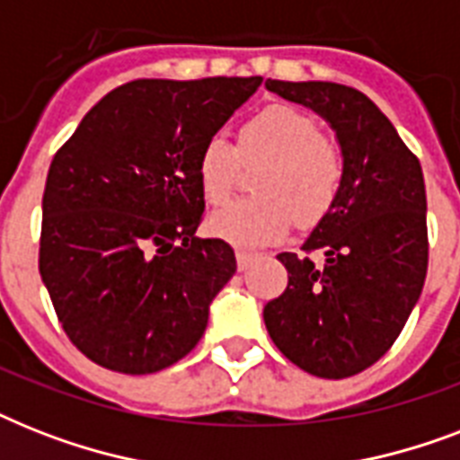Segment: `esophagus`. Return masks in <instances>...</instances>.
<instances>
[{"label": "esophagus", "instance_id": "obj_1", "mask_svg": "<svg viewBox=\"0 0 460 460\" xmlns=\"http://www.w3.org/2000/svg\"><path fill=\"white\" fill-rule=\"evenodd\" d=\"M255 258H258V255H255V252H248V251H236V262H238V270H241V272H243V270H248V267H251L252 262H255Z\"/></svg>", "mask_w": 460, "mask_h": 460}]
</instances>
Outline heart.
<instances>
[{"label":"heart","instance_id":"obj_1","mask_svg":"<svg viewBox=\"0 0 460 460\" xmlns=\"http://www.w3.org/2000/svg\"><path fill=\"white\" fill-rule=\"evenodd\" d=\"M238 157L243 164H260L252 190L245 198L217 209L209 231L241 248H260L281 238L291 222L314 224L334 205L343 176L341 150L324 138L320 126L305 111L272 104L238 128V147L224 138L205 143L198 157V183L209 205L231 198L238 179Z\"/></svg>","mask_w":460,"mask_h":460}]
</instances>
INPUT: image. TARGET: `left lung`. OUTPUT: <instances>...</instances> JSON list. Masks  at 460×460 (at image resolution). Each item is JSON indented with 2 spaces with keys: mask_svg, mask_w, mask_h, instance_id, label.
<instances>
[{
  "mask_svg": "<svg viewBox=\"0 0 460 460\" xmlns=\"http://www.w3.org/2000/svg\"><path fill=\"white\" fill-rule=\"evenodd\" d=\"M265 88L320 114L343 157L339 195L301 245L305 255H277L288 287L265 305V327L301 370L350 377L392 349L422 294L428 195L420 162L360 90L272 78ZM314 250L324 266L309 260Z\"/></svg>",
  "mask_w": 460,
  "mask_h": 460,
  "instance_id": "left-lung-1",
  "label": "left lung"
}]
</instances>
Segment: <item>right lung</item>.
Listing matches in <instances>:
<instances>
[{"mask_svg":"<svg viewBox=\"0 0 460 460\" xmlns=\"http://www.w3.org/2000/svg\"><path fill=\"white\" fill-rule=\"evenodd\" d=\"M262 78H143L119 85L54 155L40 277L68 339L107 370L150 375L188 356L236 272L198 238V157Z\"/></svg>","mask_w":460,"mask_h":460,"instance_id":"right-lung-1","label":"right lung"}]
</instances>
